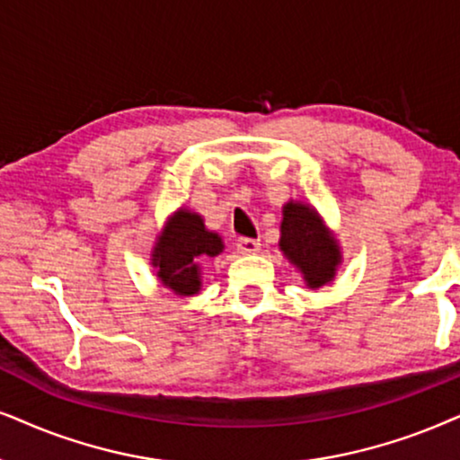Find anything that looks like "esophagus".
Segmentation results:
<instances>
[{"label": "esophagus", "instance_id": "obj_1", "mask_svg": "<svg viewBox=\"0 0 460 460\" xmlns=\"http://www.w3.org/2000/svg\"><path fill=\"white\" fill-rule=\"evenodd\" d=\"M261 250V242L252 240V237H240L237 240V252L240 254H257Z\"/></svg>", "mask_w": 460, "mask_h": 460}]
</instances>
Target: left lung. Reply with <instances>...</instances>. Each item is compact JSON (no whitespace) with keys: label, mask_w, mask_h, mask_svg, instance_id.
Segmentation results:
<instances>
[{"label":"left lung","mask_w":460,"mask_h":460,"mask_svg":"<svg viewBox=\"0 0 460 460\" xmlns=\"http://www.w3.org/2000/svg\"><path fill=\"white\" fill-rule=\"evenodd\" d=\"M278 246L310 290L333 282L337 270L344 263L340 240L324 223L321 212L305 201L288 199L282 206Z\"/></svg>","instance_id":"1"}]
</instances>
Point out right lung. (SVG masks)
Returning a JSON list of instances; mask_svg holds the SVG:
<instances>
[{
  "label": "right lung",
  "mask_w": 460,
  "mask_h": 460,
  "mask_svg": "<svg viewBox=\"0 0 460 460\" xmlns=\"http://www.w3.org/2000/svg\"><path fill=\"white\" fill-rule=\"evenodd\" d=\"M223 250V237L208 229L199 212L178 208L155 237L150 265L163 288L172 290L178 297H193L201 290V263L218 257Z\"/></svg>",
  "instance_id": "right-lung-1"
}]
</instances>
